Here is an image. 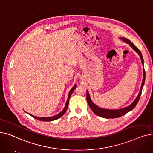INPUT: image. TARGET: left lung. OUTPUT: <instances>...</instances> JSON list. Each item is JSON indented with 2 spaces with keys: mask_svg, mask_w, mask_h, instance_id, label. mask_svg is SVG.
I'll return each instance as SVG.
<instances>
[{
  "mask_svg": "<svg viewBox=\"0 0 153 153\" xmlns=\"http://www.w3.org/2000/svg\"><path fill=\"white\" fill-rule=\"evenodd\" d=\"M119 39H121L122 41H123V42H125V43L128 44L130 45V46L134 51H135V52L139 55V56L141 59L142 65H144V60H143V58L141 51L135 46H134V45L129 39L125 38H122V37H120ZM143 81H142V83H141L140 93H138L137 97H136L135 100H134V101L130 105H129L127 107H123V108L119 109H103V108H101V107H98L94 103H93V102L92 101L90 97V95H89L88 91L87 90L86 91V100H87L88 104L89 106L90 107V108L92 110V111L96 115H97V116L105 118V119H114V118L120 117L125 115V114H127V112L131 111L134 108V107L136 106V105L137 104V103L140 100V97L141 91H142V89L145 84V71L144 67H143Z\"/></svg>",
  "mask_w": 153,
  "mask_h": 153,
  "instance_id": "obj_1",
  "label": "left lung"
}]
</instances>
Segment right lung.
<instances>
[{"label":"right lung","instance_id":"add662e5","mask_svg":"<svg viewBox=\"0 0 153 153\" xmlns=\"http://www.w3.org/2000/svg\"><path fill=\"white\" fill-rule=\"evenodd\" d=\"M76 85L75 84L74 86H73V88H71L70 89V91L68 93V98H67V102H66V104H65V105L64 107V109H63L60 113L57 114V115H53V116H52V117H36V116H34L33 115H31L29 113H27L26 111H25V112H26L27 114H28L29 115H30L31 116H32L33 118L37 119V120H41V121H44V122H49V121H52V120H57L58 119H59L60 117H61L64 115L65 112L67 111V108H68V102H69V99L71 95V94H72V93L74 92V89L76 88Z\"/></svg>","mask_w":153,"mask_h":153}]
</instances>
